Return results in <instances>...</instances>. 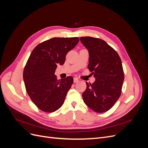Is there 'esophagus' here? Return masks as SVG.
<instances>
[{"mask_svg":"<svg viewBox=\"0 0 148 148\" xmlns=\"http://www.w3.org/2000/svg\"><path fill=\"white\" fill-rule=\"evenodd\" d=\"M79 82V79L77 78H73V82L74 83H77Z\"/></svg>","mask_w":148,"mask_h":148,"instance_id":"34e87169","label":"esophagus"}]
</instances>
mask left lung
Wrapping results in <instances>:
<instances>
[{
    "label": "left lung",
    "mask_w": 148,
    "mask_h": 148,
    "mask_svg": "<svg viewBox=\"0 0 148 148\" xmlns=\"http://www.w3.org/2000/svg\"><path fill=\"white\" fill-rule=\"evenodd\" d=\"M80 41L89 52L88 68L96 80L86 83L82 96L85 104L96 112L109 110L122 92L124 73L120 58L104 40L81 37Z\"/></svg>",
    "instance_id": "obj_1"
}]
</instances>
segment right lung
<instances>
[{"label": "right lung", "mask_w": 148, "mask_h": 148, "mask_svg": "<svg viewBox=\"0 0 148 148\" xmlns=\"http://www.w3.org/2000/svg\"><path fill=\"white\" fill-rule=\"evenodd\" d=\"M78 42L77 37L53 38L38 44L31 52L24 69L23 80L26 92L40 110L53 112L63 105L73 78L57 79L55 71Z\"/></svg>", "instance_id": "obj_1"}]
</instances>
